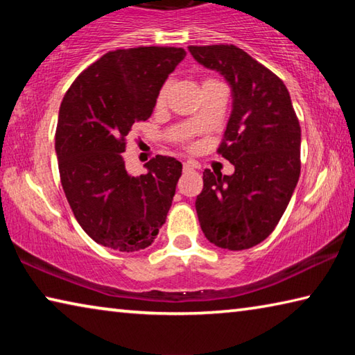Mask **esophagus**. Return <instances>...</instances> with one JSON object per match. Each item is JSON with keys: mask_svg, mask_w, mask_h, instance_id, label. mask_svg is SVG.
I'll list each match as a JSON object with an SVG mask.
<instances>
[{"mask_svg": "<svg viewBox=\"0 0 355 355\" xmlns=\"http://www.w3.org/2000/svg\"><path fill=\"white\" fill-rule=\"evenodd\" d=\"M196 167L194 163H191V161H186V163H183V171L188 172V171H192Z\"/></svg>", "mask_w": 355, "mask_h": 355, "instance_id": "34e87169", "label": "esophagus"}]
</instances>
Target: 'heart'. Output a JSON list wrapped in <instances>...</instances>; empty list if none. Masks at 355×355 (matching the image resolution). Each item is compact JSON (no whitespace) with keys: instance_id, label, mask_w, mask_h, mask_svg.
Segmentation results:
<instances>
[{"instance_id":"heart-1","label":"heart","mask_w":355,"mask_h":355,"mask_svg":"<svg viewBox=\"0 0 355 355\" xmlns=\"http://www.w3.org/2000/svg\"><path fill=\"white\" fill-rule=\"evenodd\" d=\"M209 83H216V81H213V80L203 81V84H209ZM203 84H202V86H203ZM166 97H167V86H163V87H161V91L158 92V98H156V106H163L166 103ZM192 120L196 122V117Z\"/></svg>"}]
</instances>
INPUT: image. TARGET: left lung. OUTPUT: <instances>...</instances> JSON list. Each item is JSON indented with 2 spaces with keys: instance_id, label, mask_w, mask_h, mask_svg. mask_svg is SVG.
<instances>
[{
  "instance_id": "left-lung-1",
  "label": "left lung",
  "mask_w": 355,
  "mask_h": 355,
  "mask_svg": "<svg viewBox=\"0 0 355 355\" xmlns=\"http://www.w3.org/2000/svg\"><path fill=\"white\" fill-rule=\"evenodd\" d=\"M188 50L232 89V114L218 152L235 172H203L196 199L202 232L222 249L254 248L279 224L299 180L300 127L290 92L279 76L235 45Z\"/></svg>"
}]
</instances>
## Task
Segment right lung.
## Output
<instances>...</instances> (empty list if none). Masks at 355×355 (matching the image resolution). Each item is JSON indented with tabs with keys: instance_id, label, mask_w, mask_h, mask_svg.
<instances>
[{
	"instance_id": "add662e5",
	"label": "right lung",
	"mask_w": 355,
	"mask_h": 355,
	"mask_svg": "<svg viewBox=\"0 0 355 355\" xmlns=\"http://www.w3.org/2000/svg\"><path fill=\"white\" fill-rule=\"evenodd\" d=\"M186 51L139 46L106 53L76 78L59 107L56 155L65 197L95 243L136 252L155 241L175 196L182 163L158 155L133 177L125 137L147 120Z\"/></svg>"
}]
</instances>
